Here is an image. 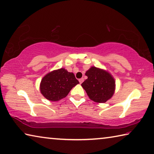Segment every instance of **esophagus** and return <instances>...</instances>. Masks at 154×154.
Listing matches in <instances>:
<instances>
[{
    "label": "esophagus",
    "instance_id": "34e87169",
    "mask_svg": "<svg viewBox=\"0 0 154 154\" xmlns=\"http://www.w3.org/2000/svg\"><path fill=\"white\" fill-rule=\"evenodd\" d=\"M79 82L80 84H82V82H84V79H83V78H81V79H79Z\"/></svg>",
    "mask_w": 154,
    "mask_h": 154
}]
</instances>
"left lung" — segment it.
I'll list each match as a JSON object with an SVG mask.
<instances>
[{"mask_svg": "<svg viewBox=\"0 0 154 154\" xmlns=\"http://www.w3.org/2000/svg\"><path fill=\"white\" fill-rule=\"evenodd\" d=\"M88 79L82 84L88 96L92 101L105 103L112 97L115 89V81L108 72L92 66L86 71Z\"/></svg>", "mask_w": 154, "mask_h": 154, "instance_id": "8db88e82", "label": "left lung"}]
</instances>
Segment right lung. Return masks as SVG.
Wrapping results in <instances>:
<instances>
[{"label": "right lung", "mask_w": 154, "mask_h": 154, "mask_svg": "<svg viewBox=\"0 0 154 154\" xmlns=\"http://www.w3.org/2000/svg\"><path fill=\"white\" fill-rule=\"evenodd\" d=\"M79 84L72 72L64 68L53 70L43 77L40 91L44 97L52 101L64 98L73 87Z\"/></svg>", "instance_id": "1"}]
</instances>
